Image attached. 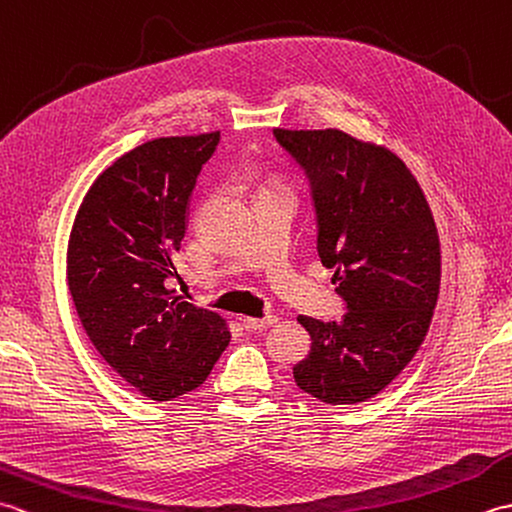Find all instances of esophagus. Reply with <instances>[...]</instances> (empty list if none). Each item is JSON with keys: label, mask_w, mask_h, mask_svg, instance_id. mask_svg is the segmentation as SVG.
I'll use <instances>...</instances> for the list:
<instances>
[{"label": "esophagus", "mask_w": 512, "mask_h": 512, "mask_svg": "<svg viewBox=\"0 0 512 512\" xmlns=\"http://www.w3.org/2000/svg\"><path fill=\"white\" fill-rule=\"evenodd\" d=\"M277 323V317H244L242 325L248 332H257V330H266L270 325Z\"/></svg>", "instance_id": "esophagus-1"}]
</instances>
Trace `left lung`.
Listing matches in <instances>:
<instances>
[{
    "label": "left lung",
    "mask_w": 512,
    "mask_h": 512,
    "mask_svg": "<svg viewBox=\"0 0 512 512\" xmlns=\"http://www.w3.org/2000/svg\"><path fill=\"white\" fill-rule=\"evenodd\" d=\"M310 180L321 264L347 312L297 319L310 354L295 383L328 405L374 398L416 356L440 292V239L418 180L396 154L341 129H275Z\"/></svg>",
    "instance_id": "8db88e82"
}]
</instances>
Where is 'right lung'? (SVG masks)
<instances>
[{
	"label": "right lung",
	"mask_w": 512,
	"mask_h": 512,
	"mask_svg": "<svg viewBox=\"0 0 512 512\" xmlns=\"http://www.w3.org/2000/svg\"><path fill=\"white\" fill-rule=\"evenodd\" d=\"M217 143L211 132L127 151L94 180L72 224L68 286L83 330L125 383L158 402L200 387L231 341L220 314L165 286Z\"/></svg>",
	"instance_id": "obj_1"
}]
</instances>
